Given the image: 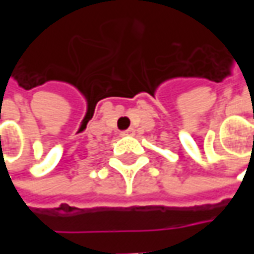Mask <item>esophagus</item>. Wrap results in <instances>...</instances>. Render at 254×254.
Masks as SVG:
<instances>
[{
	"label": "esophagus",
	"mask_w": 254,
	"mask_h": 254,
	"mask_svg": "<svg viewBox=\"0 0 254 254\" xmlns=\"http://www.w3.org/2000/svg\"><path fill=\"white\" fill-rule=\"evenodd\" d=\"M133 133H134V129H132V127H129V129H127V130H124V132H121V136H132Z\"/></svg>",
	"instance_id": "1"
}]
</instances>
